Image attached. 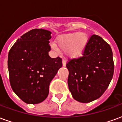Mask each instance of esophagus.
Returning <instances> with one entry per match:
<instances>
[{"mask_svg":"<svg viewBox=\"0 0 122 122\" xmlns=\"http://www.w3.org/2000/svg\"><path fill=\"white\" fill-rule=\"evenodd\" d=\"M62 63H63V66H65V65H66V61H65V60H63V61H62Z\"/></svg>","mask_w":122,"mask_h":122,"instance_id":"1","label":"esophagus"}]
</instances>
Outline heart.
Instances as JSON below:
<instances>
[{
  "instance_id": "b5f03b06",
  "label": "heart",
  "mask_w": 122,
  "mask_h": 122,
  "mask_svg": "<svg viewBox=\"0 0 122 122\" xmlns=\"http://www.w3.org/2000/svg\"><path fill=\"white\" fill-rule=\"evenodd\" d=\"M56 44H51V50L56 53L60 50L67 51L71 58H78L82 56L87 43V38L84 33H74L62 35L57 38Z\"/></svg>"
}]
</instances>
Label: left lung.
Instances as JSON below:
<instances>
[{"label": "left lung", "mask_w": 122, "mask_h": 122, "mask_svg": "<svg viewBox=\"0 0 122 122\" xmlns=\"http://www.w3.org/2000/svg\"><path fill=\"white\" fill-rule=\"evenodd\" d=\"M82 57L70 59L68 86L72 97L80 102L99 98L110 84L114 65L110 45L102 38L92 35Z\"/></svg>", "instance_id": "1"}]
</instances>
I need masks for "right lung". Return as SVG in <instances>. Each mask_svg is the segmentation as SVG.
Instances as JSON below:
<instances>
[{
    "label": "right lung",
    "instance_id": "right-lung-1",
    "mask_svg": "<svg viewBox=\"0 0 122 122\" xmlns=\"http://www.w3.org/2000/svg\"><path fill=\"white\" fill-rule=\"evenodd\" d=\"M51 34L42 29L29 30L17 39L8 53L11 87L27 104H38L46 99L51 81L62 66L61 58L48 55Z\"/></svg>",
    "mask_w": 122,
    "mask_h": 122
}]
</instances>
